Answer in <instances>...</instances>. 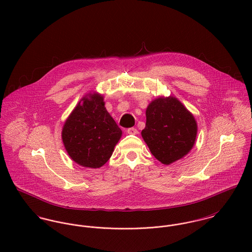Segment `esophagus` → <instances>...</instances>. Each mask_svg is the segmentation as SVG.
Returning <instances> with one entry per match:
<instances>
[{
    "label": "esophagus",
    "mask_w": 252,
    "mask_h": 252,
    "mask_svg": "<svg viewBox=\"0 0 252 252\" xmlns=\"http://www.w3.org/2000/svg\"><path fill=\"white\" fill-rule=\"evenodd\" d=\"M127 133H128L129 135H137V134H138V130H137L136 128H129V129L127 130Z\"/></svg>",
    "instance_id": "obj_1"
}]
</instances>
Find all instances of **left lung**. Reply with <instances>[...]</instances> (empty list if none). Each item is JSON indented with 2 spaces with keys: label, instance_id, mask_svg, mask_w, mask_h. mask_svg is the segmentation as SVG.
I'll use <instances>...</instances> for the list:
<instances>
[{
  "label": "left lung",
  "instance_id": "8db88e82",
  "mask_svg": "<svg viewBox=\"0 0 252 252\" xmlns=\"http://www.w3.org/2000/svg\"><path fill=\"white\" fill-rule=\"evenodd\" d=\"M146 123L142 137L152 155L170 165L193 148L198 125L194 115L176 97H158L145 110Z\"/></svg>",
  "mask_w": 252,
  "mask_h": 252
}]
</instances>
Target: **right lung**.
I'll list each match as a JSON object with an SVG mask.
<instances>
[{
    "instance_id": "1",
    "label": "right lung",
    "mask_w": 252,
    "mask_h": 252,
    "mask_svg": "<svg viewBox=\"0 0 252 252\" xmlns=\"http://www.w3.org/2000/svg\"><path fill=\"white\" fill-rule=\"evenodd\" d=\"M121 136V129L105 107L104 96L98 92L80 99L62 129V141L71 159L91 169L108 162Z\"/></svg>"
}]
</instances>
